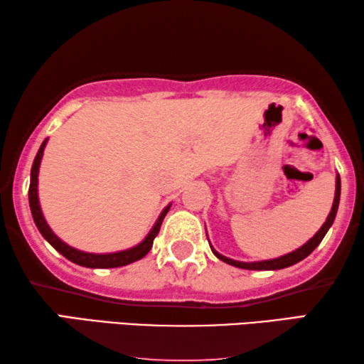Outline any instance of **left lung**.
Masks as SVG:
<instances>
[{
  "mask_svg": "<svg viewBox=\"0 0 364 364\" xmlns=\"http://www.w3.org/2000/svg\"><path fill=\"white\" fill-rule=\"evenodd\" d=\"M338 203H340V176L337 175V178H336V198H333V204H332V209H331V213H328L327 220L319 228V232H317L313 236V238L308 241V243H304L301 247H298V250H295L293 252H288V255H285V256H280V257H275V259H269V261L241 262V261H233V259L222 256L220 252H217L212 246H210V250H212L213 255H215L218 259H220V261L227 262L230 265H235V267H238V269H246V270H279V269L290 267V265L296 264L299 261H303L304 257H308L311 252H313L316 247L319 246L322 238H324L326 233L328 232V228L332 227L333 220H336Z\"/></svg>",
  "mask_w": 364,
  "mask_h": 364,
  "instance_id": "obj_1",
  "label": "left lung"
}]
</instances>
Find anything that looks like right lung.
<instances>
[{"mask_svg":"<svg viewBox=\"0 0 364 364\" xmlns=\"http://www.w3.org/2000/svg\"><path fill=\"white\" fill-rule=\"evenodd\" d=\"M47 141L45 139L40 146L38 152L36 155V160H33L32 165V171H31V186H28V204H31V212L33 217V222H36L38 232L42 233V236L48 243L55 247V250L60 252V255L65 256L69 261L82 265V267H90V269H112V267H121V265H128L131 262H136L142 259L144 256L151 251V247L154 245L155 236L159 235L161 222L166 215V212L170 210V205H166L164 210H161L159 220L155 222L149 235L144 238L142 243H139L134 247H129V250L124 251H118V252H109V255H92V252H84L79 251L76 247H71L66 245L65 241H61L58 236L51 232V228L48 227L47 220H45L42 209H40V203H38V168H40V161H42V155L45 151V146H47Z\"/></svg>","mask_w":364,"mask_h":364,"instance_id":"add662e5","label":"right lung"}]
</instances>
